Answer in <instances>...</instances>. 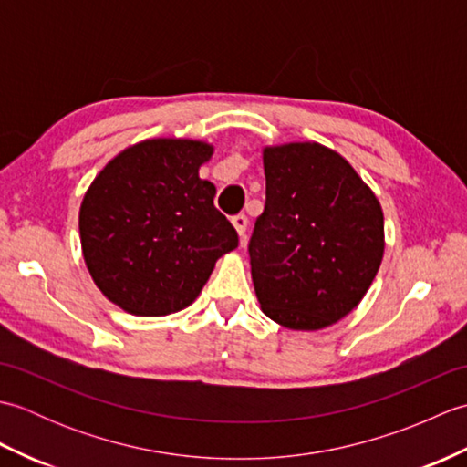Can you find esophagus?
Instances as JSON below:
<instances>
[{"mask_svg": "<svg viewBox=\"0 0 467 467\" xmlns=\"http://www.w3.org/2000/svg\"><path fill=\"white\" fill-rule=\"evenodd\" d=\"M246 224H249V218H246L244 214H236V216H233V226L236 228V233H239V236H241V243H244Z\"/></svg>", "mask_w": 467, "mask_h": 467, "instance_id": "obj_1", "label": "esophagus"}]
</instances>
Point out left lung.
<instances>
[{"mask_svg":"<svg viewBox=\"0 0 467 467\" xmlns=\"http://www.w3.org/2000/svg\"><path fill=\"white\" fill-rule=\"evenodd\" d=\"M266 202L249 243L263 313L325 329L361 303L385 249L383 211L355 168L317 142L266 146Z\"/></svg>","mask_w":467,"mask_h":467,"instance_id":"8db88e82","label":"left lung"}]
</instances>
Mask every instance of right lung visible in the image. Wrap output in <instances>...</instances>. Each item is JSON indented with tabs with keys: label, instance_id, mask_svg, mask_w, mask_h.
I'll return each instance as SVG.
<instances>
[{
	"label": "right lung",
	"instance_id": "add662e5",
	"mask_svg": "<svg viewBox=\"0 0 467 467\" xmlns=\"http://www.w3.org/2000/svg\"><path fill=\"white\" fill-rule=\"evenodd\" d=\"M213 150L188 138L142 140L114 156L86 191L84 261L98 289L126 313L182 311L214 263L239 246L213 202L214 184L198 176Z\"/></svg>",
	"mask_w": 467,
	"mask_h": 467
}]
</instances>
